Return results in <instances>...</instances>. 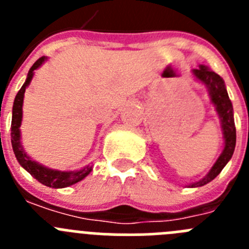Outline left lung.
<instances>
[{"label":"left lung","mask_w":249,"mask_h":249,"mask_svg":"<svg viewBox=\"0 0 249 249\" xmlns=\"http://www.w3.org/2000/svg\"><path fill=\"white\" fill-rule=\"evenodd\" d=\"M192 73L196 77V80L203 83L208 89L211 102L214 105L215 111H217L219 120H221V127L224 140L223 151L217 158L215 163L213 164L210 172L207 173L202 179L188 186L193 188V187L204 186L212 179H214L221 173L224 166L228 163V160L232 158L233 152L236 148V126H234V117H233V106L230 97H228L223 78L203 65L199 66V68L192 70Z\"/></svg>","instance_id":"1"}]
</instances>
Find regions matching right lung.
<instances>
[{"label":"right lung","mask_w":249,"mask_h":249,"mask_svg":"<svg viewBox=\"0 0 249 249\" xmlns=\"http://www.w3.org/2000/svg\"><path fill=\"white\" fill-rule=\"evenodd\" d=\"M46 59H47V57L43 56L34 63V66L28 71L25 83H23V86L18 91V93L16 94V97H15V102H13L12 107V123H11V143H12L13 152H15V156H16L18 163L32 177L36 178L37 181L47 187L65 188V187L72 186V184L82 181L83 178L87 177L91 173L92 166L89 164V166L83 167V168L78 169V171H70V172L48 168V167H45L43 164L36 162V160H31V157L26 153L21 143V129H19V127H21L22 123V106H23L25 91L31 83V81H32L35 71L42 66V63L45 62Z\"/></svg>","instance_id":"right-lung-1"}]
</instances>
